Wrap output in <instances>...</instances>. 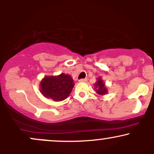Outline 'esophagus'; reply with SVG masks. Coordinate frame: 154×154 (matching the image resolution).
<instances>
[{"label": "esophagus", "mask_w": 154, "mask_h": 154, "mask_svg": "<svg viewBox=\"0 0 154 154\" xmlns=\"http://www.w3.org/2000/svg\"><path fill=\"white\" fill-rule=\"evenodd\" d=\"M88 81V79H86V78H85V79H79V82H86Z\"/></svg>", "instance_id": "1"}]
</instances>
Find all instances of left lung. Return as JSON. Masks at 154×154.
I'll return each mask as SVG.
<instances>
[{
  "instance_id": "1",
  "label": "left lung",
  "mask_w": 154,
  "mask_h": 154,
  "mask_svg": "<svg viewBox=\"0 0 154 154\" xmlns=\"http://www.w3.org/2000/svg\"><path fill=\"white\" fill-rule=\"evenodd\" d=\"M95 91H96V93L98 95H103L107 93V88L106 87L105 83L103 82V80H102V79L99 77L98 78V80L96 81V82L95 83Z\"/></svg>"
}]
</instances>
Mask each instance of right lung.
I'll return each instance as SVG.
<instances>
[{
    "instance_id": "right-lung-1",
    "label": "right lung",
    "mask_w": 154,
    "mask_h": 154,
    "mask_svg": "<svg viewBox=\"0 0 154 154\" xmlns=\"http://www.w3.org/2000/svg\"><path fill=\"white\" fill-rule=\"evenodd\" d=\"M75 83L71 76L61 73L58 76H47L40 82V92L45 98L61 101L69 95Z\"/></svg>"
}]
</instances>
